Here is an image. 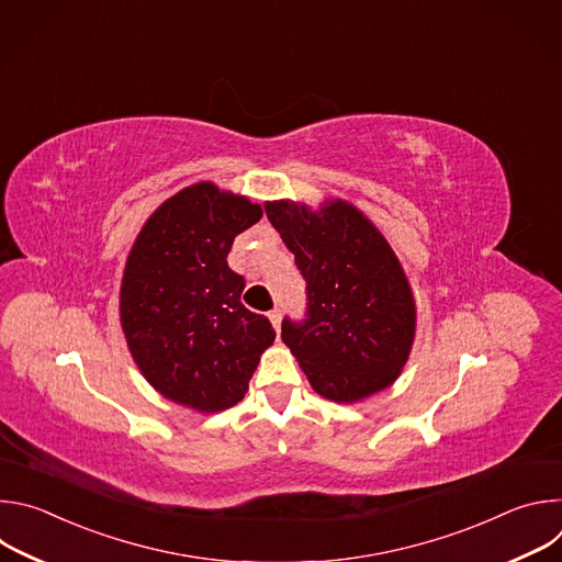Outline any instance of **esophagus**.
Instances as JSON below:
<instances>
[{
  "label": "esophagus",
  "mask_w": 562,
  "mask_h": 562,
  "mask_svg": "<svg viewBox=\"0 0 562 562\" xmlns=\"http://www.w3.org/2000/svg\"><path fill=\"white\" fill-rule=\"evenodd\" d=\"M269 319H271L273 329L280 334V325H282V313H280V308H273V311L269 313Z\"/></svg>",
  "instance_id": "1"
}]
</instances>
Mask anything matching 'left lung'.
Instances as JSON below:
<instances>
[{"label":"left lung","mask_w":562,"mask_h":562,"mask_svg":"<svg viewBox=\"0 0 562 562\" xmlns=\"http://www.w3.org/2000/svg\"><path fill=\"white\" fill-rule=\"evenodd\" d=\"M265 211L306 280V319L286 317L282 342L313 391L351 405L391 386L409 360L418 313L386 237L340 198L319 209L273 200Z\"/></svg>","instance_id":"left-lung-1"}]
</instances>
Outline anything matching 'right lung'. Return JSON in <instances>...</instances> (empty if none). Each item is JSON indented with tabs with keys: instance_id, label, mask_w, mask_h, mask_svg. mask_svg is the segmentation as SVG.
<instances>
[{
	"instance_id": "right-lung-1",
	"label": "right lung",
	"mask_w": 562,
	"mask_h": 562,
	"mask_svg": "<svg viewBox=\"0 0 562 562\" xmlns=\"http://www.w3.org/2000/svg\"><path fill=\"white\" fill-rule=\"evenodd\" d=\"M260 217L247 195L191 184L150 213L124 265L120 323L133 362L157 393L200 414L237 405L276 340L226 265L235 235Z\"/></svg>"
}]
</instances>
